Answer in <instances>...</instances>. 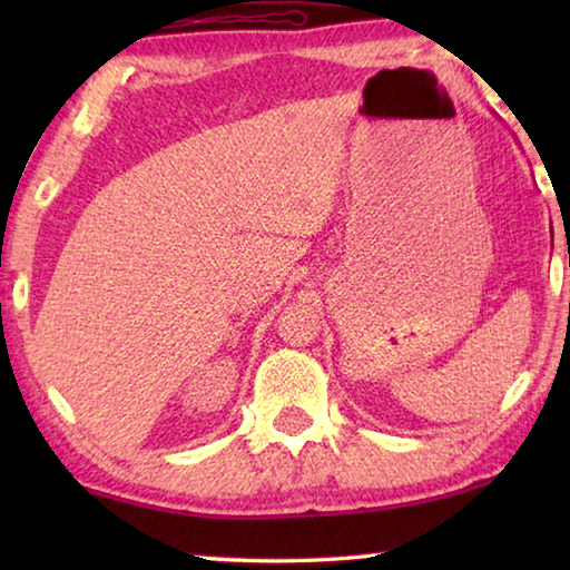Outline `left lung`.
I'll list each match as a JSON object with an SVG mask.
<instances>
[{
    "instance_id": "left-lung-1",
    "label": "left lung",
    "mask_w": 570,
    "mask_h": 570,
    "mask_svg": "<svg viewBox=\"0 0 570 570\" xmlns=\"http://www.w3.org/2000/svg\"><path fill=\"white\" fill-rule=\"evenodd\" d=\"M568 266H570V254H568ZM568 308H570V304H568Z\"/></svg>"
}]
</instances>
